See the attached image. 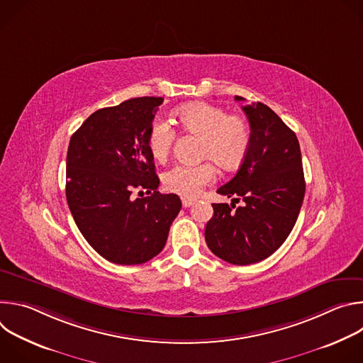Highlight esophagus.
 Returning a JSON list of instances; mask_svg holds the SVG:
<instances>
[{
    "label": "esophagus",
    "instance_id": "1",
    "mask_svg": "<svg viewBox=\"0 0 363 363\" xmlns=\"http://www.w3.org/2000/svg\"><path fill=\"white\" fill-rule=\"evenodd\" d=\"M194 199H191V198H182V206L184 208H188V206H191V205H194Z\"/></svg>",
    "mask_w": 363,
    "mask_h": 363
}]
</instances>
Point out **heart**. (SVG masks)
Returning <instances> with one entry per match:
<instances>
[{
  "mask_svg": "<svg viewBox=\"0 0 363 363\" xmlns=\"http://www.w3.org/2000/svg\"><path fill=\"white\" fill-rule=\"evenodd\" d=\"M184 132L202 139L201 157L213 160L223 169L237 168L245 158L251 142L250 126L241 116L228 115L208 103H188L175 112ZM177 138L175 129L164 119H155L147 133V149L157 161H165ZM211 162L201 165H175L164 174V186L185 198H194L216 181Z\"/></svg>",
  "mask_w": 363,
  "mask_h": 363,
  "instance_id": "heart-1",
  "label": "heart"
}]
</instances>
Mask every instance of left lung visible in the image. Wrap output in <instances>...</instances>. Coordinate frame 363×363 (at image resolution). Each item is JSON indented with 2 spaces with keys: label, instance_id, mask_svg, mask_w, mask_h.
<instances>
[{
  "label": "left lung",
  "instance_id": "8db88e82",
  "mask_svg": "<svg viewBox=\"0 0 363 363\" xmlns=\"http://www.w3.org/2000/svg\"><path fill=\"white\" fill-rule=\"evenodd\" d=\"M242 111L251 129L250 147L234 178L217 191L233 202L213 203L214 216L205 227L208 248L237 266L264 260L286 241L306 191L296 133L264 103ZM240 197L245 205L235 207Z\"/></svg>",
  "mask_w": 363,
  "mask_h": 363
}]
</instances>
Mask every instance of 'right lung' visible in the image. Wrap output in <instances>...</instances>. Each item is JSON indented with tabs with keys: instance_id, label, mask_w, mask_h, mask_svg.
I'll return each instance as SVG.
<instances>
[{
	"instance_id": "add662e5",
	"label": "right lung",
	"mask_w": 363,
	"mask_h": 363,
	"mask_svg": "<svg viewBox=\"0 0 363 363\" xmlns=\"http://www.w3.org/2000/svg\"><path fill=\"white\" fill-rule=\"evenodd\" d=\"M162 101L145 96L99 109L69 143V208L86 241L115 264H142L158 255L181 210L178 195L157 191L160 178L147 149ZM135 189L150 196L135 200Z\"/></svg>"
}]
</instances>
